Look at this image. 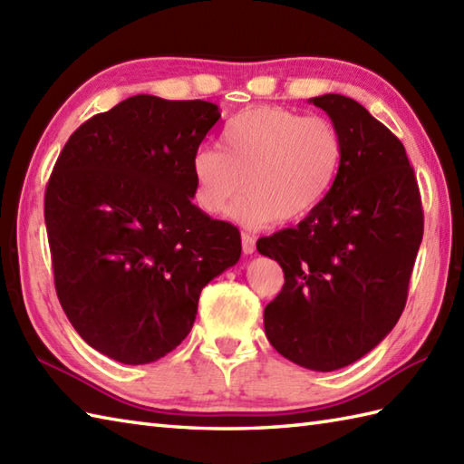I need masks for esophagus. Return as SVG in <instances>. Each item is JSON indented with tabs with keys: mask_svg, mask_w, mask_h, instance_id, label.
<instances>
[{
	"mask_svg": "<svg viewBox=\"0 0 464 464\" xmlns=\"http://www.w3.org/2000/svg\"><path fill=\"white\" fill-rule=\"evenodd\" d=\"M241 241H243V253L245 255H253L255 253V239L251 237V235L243 233L241 235Z\"/></svg>",
	"mask_w": 464,
	"mask_h": 464,
	"instance_id": "1",
	"label": "esophagus"
}]
</instances>
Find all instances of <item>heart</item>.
Instances as JSON below:
<instances>
[{"instance_id":"heart-1","label":"heart","mask_w":464,"mask_h":464,"mask_svg":"<svg viewBox=\"0 0 464 464\" xmlns=\"http://www.w3.org/2000/svg\"><path fill=\"white\" fill-rule=\"evenodd\" d=\"M343 160V133L327 117L249 107L225 123L221 151L201 147L193 153V197L207 215H221L245 187L231 219L253 229L295 223L327 199Z\"/></svg>"}]
</instances>
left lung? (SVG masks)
Segmentation results:
<instances>
[{
  "label": "left lung",
  "mask_w": 464,
  "mask_h": 464,
  "mask_svg": "<svg viewBox=\"0 0 464 464\" xmlns=\"http://www.w3.org/2000/svg\"><path fill=\"white\" fill-rule=\"evenodd\" d=\"M344 140L331 193L309 217L263 237L261 255L285 273L265 307V333L285 359L337 371L372 351L395 327L422 241V207L402 143L351 97L309 100Z\"/></svg>",
  "instance_id": "obj_1"
}]
</instances>
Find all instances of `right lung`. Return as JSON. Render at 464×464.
<instances>
[{"label": "right lung", "instance_id": "right-lung-1", "mask_svg": "<svg viewBox=\"0 0 464 464\" xmlns=\"http://www.w3.org/2000/svg\"><path fill=\"white\" fill-rule=\"evenodd\" d=\"M209 102L133 95L77 127L45 189L59 303L80 337L145 364L189 334L201 289L241 257L237 227L193 205Z\"/></svg>", "mask_w": 464, "mask_h": 464}]
</instances>
